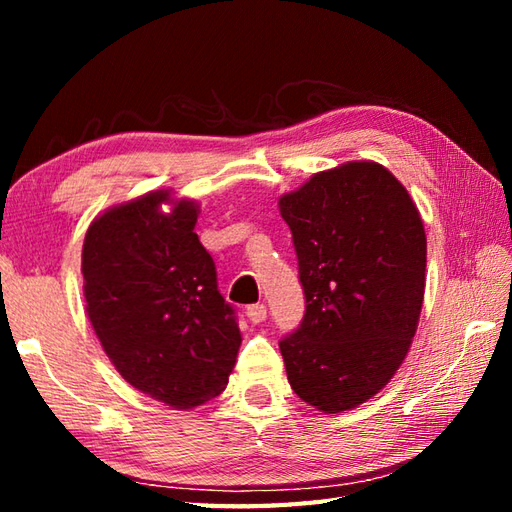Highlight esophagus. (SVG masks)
Listing matches in <instances>:
<instances>
[{
    "mask_svg": "<svg viewBox=\"0 0 512 512\" xmlns=\"http://www.w3.org/2000/svg\"><path fill=\"white\" fill-rule=\"evenodd\" d=\"M266 306L264 303H253V306H248L246 308V317L253 321V323H262V321H266Z\"/></svg>",
    "mask_w": 512,
    "mask_h": 512,
    "instance_id": "esophagus-1",
    "label": "esophagus"
}]
</instances>
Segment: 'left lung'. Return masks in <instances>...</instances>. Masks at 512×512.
<instances>
[{"instance_id":"left-lung-1","label":"left lung","mask_w":512,"mask_h":512,"mask_svg":"<svg viewBox=\"0 0 512 512\" xmlns=\"http://www.w3.org/2000/svg\"><path fill=\"white\" fill-rule=\"evenodd\" d=\"M306 314L279 341L288 383L323 413L376 396L418 330L427 235L416 202L372 160L319 171L279 198Z\"/></svg>"}]
</instances>
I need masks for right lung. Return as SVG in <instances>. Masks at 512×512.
Segmentation results:
<instances>
[{
  "label": "right lung",
  "mask_w": 512,
  "mask_h": 512,
  "mask_svg": "<svg viewBox=\"0 0 512 512\" xmlns=\"http://www.w3.org/2000/svg\"><path fill=\"white\" fill-rule=\"evenodd\" d=\"M169 205V212L161 206ZM200 206L158 189L96 215L85 233V312L116 372L173 409L220 396L242 345L195 235Z\"/></svg>",
  "instance_id": "obj_1"
}]
</instances>
